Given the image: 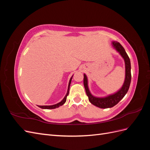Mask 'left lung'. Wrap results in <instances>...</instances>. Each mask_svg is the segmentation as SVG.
Instances as JSON below:
<instances>
[{
  "label": "left lung",
  "mask_w": 150,
  "mask_h": 150,
  "mask_svg": "<svg viewBox=\"0 0 150 150\" xmlns=\"http://www.w3.org/2000/svg\"><path fill=\"white\" fill-rule=\"evenodd\" d=\"M112 46L116 51L118 52L121 56L123 57L125 62V68H126V74H125V83L122 85V88L120 91L114 94L110 95L105 98H96L93 96V95L89 92V90L88 86V79L86 74H84V86L86 90V93L87 96H88L89 101L90 103L93 104V105L99 107L100 108H112L116 104L120 102V100L123 98L125 94L128 92L129 89L131 79V62L130 59L128 56V54L126 52L124 47H122L121 44L117 41H113L112 42Z\"/></svg>",
  "instance_id": "obj_1"
}]
</instances>
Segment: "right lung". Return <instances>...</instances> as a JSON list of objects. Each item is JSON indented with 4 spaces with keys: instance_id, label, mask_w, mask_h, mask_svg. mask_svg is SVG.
<instances>
[{
    "instance_id": "obj_1",
    "label": "right lung",
    "mask_w": 150,
    "mask_h": 150,
    "mask_svg": "<svg viewBox=\"0 0 150 150\" xmlns=\"http://www.w3.org/2000/svg\"><path fill=\"white\" fill-rule=\"evenodd\" d=\"M72 76L71 77V78L69 80V85H68V89H67V94L65 96V97L64 98V99H62V100L59 103L56 104H54V105H51V106H38L39 108H42V109H47V110H49V109H55L56 108H59V106L63 105L65 103V102L66 101V99H67V96H68V94H69V88H70V84L71 83V80H72Z\"/></svg>"
}]
</instances>
